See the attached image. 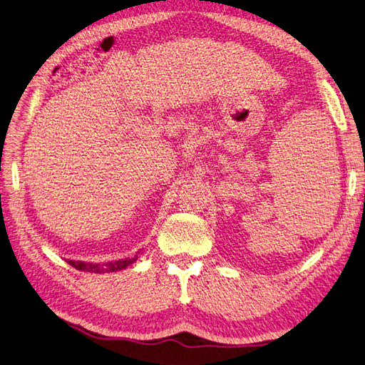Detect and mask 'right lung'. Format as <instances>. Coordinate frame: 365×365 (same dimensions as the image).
Here are the masks:
<instances>
[{
	"mask_svg": "<svg viewBox=\"0 0 365 365\" xmlns=\"http://www.w3.org/2000/svg\"><path fill=\"white\" fill-rule=\"evenodd\" d=\"M137 259V257L133 258H124L120 261H113V262H107V264H93V262H82V261H73L70 259V266L76 267L78 270H83V272H93V274H104V272H115V270H121L125 269L129 264Z\"/></svg>",
	"mask_w": 365,
	"mask_h": 365,
	"instance_id": "obj_1",
	"label": "right lung"
}]
</instances>
